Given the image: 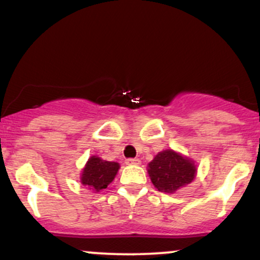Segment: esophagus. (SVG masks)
<instances>
[{"mask_svg": "<svg viewBox=\"0 0 260 260\" xmlns=\"http://www.w3.org/2000/svg\"><path fill=\"white\" fill-rule=\"evenodd\" d=\"M127 165H140L139 159H127L126 160Z\"/></svg>", "mask_w": 260, "mask_h": 260, "instance_id": "34e87169", "label": "esophagus"}]
</instances>
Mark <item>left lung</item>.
<instances>
[{"mask_svg": "<svg viewBox=\"0 0 260 260\" xmlns=\"http://www.w3.org/2000/svg\"><path fill=\"white\" fill-rule=\"evenodd\" d=\"M148 174L157 190L175 193L192 183L197 176V165L190 157L166 149L155 155L148 164Z\"/></svg>", "mask_w": 260, "mask_h": 260, "instance_id": "left-lung-1", "label": "left lung"}]
</instances>
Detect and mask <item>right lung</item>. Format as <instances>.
<instances>
[{"mask_svg":"<svg viewBox=\"0 0 260 260\" xmlns=\"http://www.w3.org/2000/svg\"><path fill=\"white\" fill-rule=\"evenodd\" d=\"M120 170V164L115 161H106L101 157L92 155L86 161L83 171L80 172V183L88 187L92 192L98 193L106 189L115 180Z\"/></svg>","mask_w":260,"mask_h":260,"instance_id":"1","label":"right lung"}]
</instances>
